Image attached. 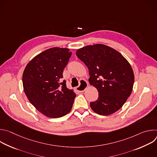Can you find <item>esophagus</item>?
<instances>
[{
  "instance_id": "34e87169",
  "label": "esophagus",
  "mask_w": 157,
  "mask_h": 157,
  "mask_svg": "<svg viewBox=\"0 0 157 157\" xmlns=\"http://www.w3.org/2000/svg\"><path fill=\"white\" fill-rule=\"evenodd\" d=\"M87 86H88L87 82L85 80H81L80 86L76 87V91H78V92L82 93L85 91V89L87 87Z\"/></svg>"
}]
</instances>
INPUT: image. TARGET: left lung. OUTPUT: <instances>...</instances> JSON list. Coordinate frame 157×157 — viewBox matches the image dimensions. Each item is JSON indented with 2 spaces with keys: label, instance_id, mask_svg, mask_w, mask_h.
<instances>
[{
  "label": "left lung",
  "instance_id": "obj_1",
  "mask_svg": "<svg viewBox=\"0 0 157 157\" xmlns=\"http://www.w3.org/2000/svg\"><path fill=\"white\" fill-rule=\"evenodd\" d=\"M76 56L87 67L89 82L99 97L90 106L98 114L109 116L119 110L132 91L134 74L128 61L119 52L103 44L76 50Z\"/></svg>",
  "mask_w": 157,
  "mask_h": 157
}]
</instances>
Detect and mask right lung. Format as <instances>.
<instances>
[{"mask_svg":"<svg viewBox=\"0 0 157 157\" xmlns=\"http://www.w3.org/2000/svg\"><path fill=\"white\" fill-rule=\"evenodd\" d=\"M71 52L53 47L35 56L26 66L22 76L24 90L30 103L50 118H59L71 111L76 94L61 81L63 70Z\"/></svg>","mask_w":157,"mask_h":157,"instance_id":"right-lung-1","label":"right lung"}]
</instances>
